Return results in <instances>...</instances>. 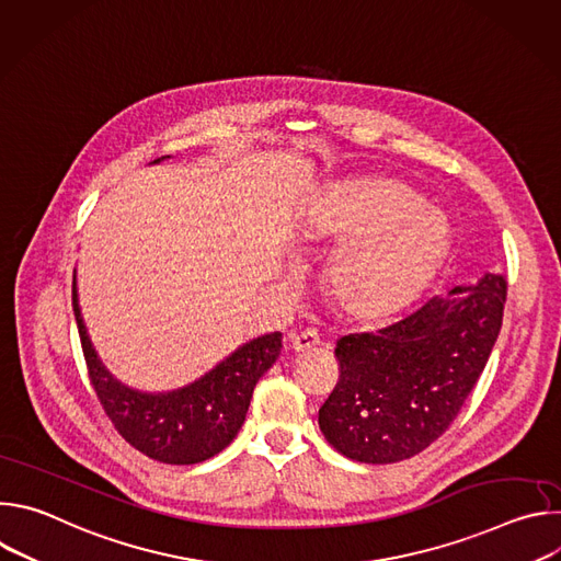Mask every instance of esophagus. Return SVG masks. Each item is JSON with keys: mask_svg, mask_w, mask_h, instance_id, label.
<instances>
[{"mask_svg": "<svg viewBox=\"0 0 561 561\" xmlns=\"http://www.w3.org/2000/svg\"><path fill=\"white\" fill-rule=\"evenodd\" d=\"M319 346V333L314 329H306L297 335H293V351L295 353H304V351H310Z\"/></svg>", "mask_w": 561, "mask_h": 561, "instance_id": "1", "label": "esophagus"}]
</instances>
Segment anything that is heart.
<instances>
[{"label":"heart","mask_w":561,"mask_h":561,"mask_svg":"<svg viewBox=\"0 0 561 561\" xmlns=\"http://www.w3.org/2000/svg\"><path fill=\"white\" fill-rule=\"evenodd\" d=\"M308 242L339 244L329 286L357 319L409 306L439 271L448 247L446 215L402 182L362 178L331 186L304 215Z\"/></svg>","instance_id":"1"}]
</instances>
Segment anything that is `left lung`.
<instances>
[{"label": "left lung", "instance_id": "1", "mask_svg": "<svg viewBox=\"0 0 561 561\" xmlns=\"http://www.w3.org/2000/svg\"><path fill=\"white\" fill-rule=\"evenodd\" d=\"M506 277L484 273L377 333L337 340L340 381L319 409L327 442L362 463L428 448L461 411L502 329Z\"/></svg>", "mask_w": 561, "mask_h": 561}]
</instances>
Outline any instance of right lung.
Here are the masks:
<instances>
[{
    "label": "right lung",
    "mask_w": 561,
    "mask_h": 561,
    "mask_svg": "<svg viewBox=\"0 0 561 561\" xmlns=\"http://www.w3.org/2000/svg\"><path fill=\"white\" fill-rule=\"evenodd\" d=\"M72 310L89 377L104 413L133 448L164 463H199L221 453L247 420L255 383L282 353V333H268L242 344L188 386L167 392L135 390L122 383L95 353L79 308L75 277Z\"/></svg>",
    "instance_id": "1"
}]
</instances>
